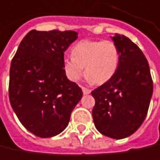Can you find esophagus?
<instances>
[{
	"mask_svg": "<svg viewBox=\"0 0 160 160\" xmlns=\"http://www.w3.org/2000/svg\"><path fill=\"white\" fill-rule=\"evenodd\" d=\"M82 90H83V93H84L85 95H88V94H89L90 92H91V90L88 89V88H85V87H82Z\"/></svg>",
	"mask_w": 160,
	"mask_h": 160,
	"instance_id": "obj_1",
	"label": "esophagus"
}]
</instances>
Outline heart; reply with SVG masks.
Listing matches in <instances>:
<instances>
[{
	"label": "heart",
	"instance_id": "heart-1",
	"mask_svg": "<svg viewBox=\"0 0 160 160\" xmlns=\"http://www.w3.org/2000/svg\"><path fill=\"white\" fill-rule=\"evenodd\" d=\"M72 56L62 61L63 72L72 82L82 77L85 67L88 80L103 84L114 75L120 62V50L112 40H81L72 47Z\"/></svg>",
	"mask_w": 160,
	"mask_h": 160
}]
</instances>
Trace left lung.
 I'll list each match as a JSON object with an SVG mask.
<instances>
[{"instance_id":"left-lung-1","label":"left lung","mask_w":160,"mask_h":160,"mask_svg":"<svg viewBox=\"0 0 160 160\" xmlns=\"http://www.w3.org/2000/svg\"><path fill=\"white\" fill-rule=\"evenodd\" d=\"M120 50L119 66L114 75L91 92L96 128L102 134L122 139L143 123L149 108L153 81L149 65L139 47L125 36L112 38Z\"/></svg>"}]
</instances>
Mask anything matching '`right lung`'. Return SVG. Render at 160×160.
Returning <instances> with one entry per match:
<instances>
[{
	"label": "right lung",
	"mask_w": 160,
	"mask_h": 160,
	"mask_svg": "<svg viewBox=\"0 0 160 160\" xmlns=\"http://www.w3.org/2000/svg\"><path fill=\"white\" fill-rule=\"evenodd\" d=\"M77 32L31 30L21 41L10 67L9 98L23 126L47 138L59 134L83 96L63 69L64 51Z\"/></svg>",
	"instance_id": "add662e5"
}]
</instances>
